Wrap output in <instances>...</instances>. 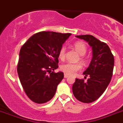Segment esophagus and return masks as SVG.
Segmentation results:
<instances>
[{
	"instance_id": "1",
	"label": "esophagus",
	"mask_w": 123,
	"mask_h": 123,
	"mask_svg": "<svg viewBox=\"0 0 123 123\" xmlns=\"http://www.w3.org/2000/svg\"><path fill=\"white\" fill-rule=\"evenodd\" d=\"M69 77V75H67L66 73H65V74H64V78H66H66H68Z\"/></svg>"
}]
</instances>
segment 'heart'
I'll list each match as a JSON object with an SVG mask.
<instances>
[{
  "mask_svg": "<svg viewBox=\"0 0 123 123\" xmlns=\"http://www.w3.org/2000/svg\"><path fill=\"white\" fill-rule=\"evenodd\" d=\"M74 47L76 49L78 53L80 55H84L87 52V47L86 44L83 42L75 43L74 44ZM66 56V48L64 46H62L61 50H59V57L61 59L63 60L65 58ZM83 59V57H81ZM82 64L80 63H72V62H67V63L64 64L61 66V70L64 71V73L69 75H73L76 73L77 71H79L82 68Z\"/></svg>",
  "mask_w": 123,
  "mask_h": 123,
  "instance_id": "heart-1",
  "label": "heart"
}]
</instances>
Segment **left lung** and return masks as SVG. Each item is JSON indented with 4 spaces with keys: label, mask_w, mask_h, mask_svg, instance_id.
<instances>
[{
    "label": "left lung",
    "mask_w": 123,
    "mask_h": 123,
    "mask_svg": "<svg viewBox=\"0 0 123 123\" xmlns=\"http://www.w3.org/2000/svg\"><path fill=\"white\" fill-rule=\"evenodd\" d=\"M84 39L92 48V57L83 74L89 76L87 82L76 79L72 89L75 97L83 103H92L98 99L110 84L112 77L114 58L106 43L91 35L77 36Z\"/></svg>",
    "instance_id": "1"
}]
</instances>
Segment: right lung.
Segmentation results:
<instances>
[{
	"instance_id": "1",
	"label": "right lung",
	"mask_w": 123,
	"mask_h": 123,
	"mask_svg": "<svg viewBox=\"0 0 123 123\" xmlns=\"http://www.w3.org/2000/svg\"><path fill=\"white\" fill-rule=\"evenodd\" d=\"M71 34L40 32L34 34L22 46L17 71L27 95L36 103L50 101L64 78L57 69L59 53Z\"/></svg>"
}]
</instances>
